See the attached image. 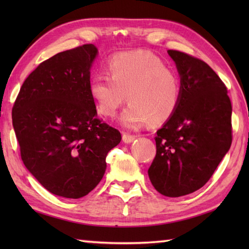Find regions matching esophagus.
<instances>
[{
	"instance_id": "1",
	"label": "esophagus",
	"mask_w": 249,
	"mask_h": 249,
	"mask_svg": "<svg viewBox=\"0 0 249 249\" xmlns=\"http://www.w3.org/2000/svg\"><path fill=\"white\" fill-rule=\"evenodd\" d=\"M136 139V136L134 135H129V134H123V141L125 143H130V142H133Z\"/></svg>"
}]
</instances>
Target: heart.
Listing matches in <instances>:
<instances>
[{
	"mask_svg": "<svg viewBox=\"0 0 249 249\" xmlns=\"http://www.w3.org/2000/svg\"><path fill=\"white\" fill-rule=\"evenodd\" d=\"M108 72L95 76L89 86L98 112L112 118L125 103L130 104L120 122L126 128H139L151 121L170 120L181 99V80L154 54L137 50L122 52L110 60Z\"/></svg>",
	"mask_w": 249,
	"mask_h": 249,
	"instance_id": "heart-1",
	"label": "heart"
}]
</instances>
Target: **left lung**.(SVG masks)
<instances>
[{
	"label": "left lung",
	"instance_id": "left-lung-1",
	"mask_svg": "<svg viewBox=\"0 0 249 249\" xmlns=\"http://www.w3.org/2000/svg\"><path fill=\"white\" fill-rule=\"evenodd\" d=\"M181 78V99L157 130L151 183L167 197H181L205 185L232 142L231 102L212 68L197 57L168 50Z\"/></svg>",
	"mask_w": 249,
	"mask_h": 249
}]
</instances>
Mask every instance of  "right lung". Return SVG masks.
Wrapping results in <instances>:
<instances>
[{"label": "right lung", "instance_id": "right-lung-1", "mask_svg": "<svg viewBox=\"0 0 249 249\" xmlns=\"http://www.w3.org/2000/svg\"><path fill=\"white\" fill-rule=\"evenodd\" d=\"M92 44L60 52L25 79L13 107V126L26 169L51 194L79 199L103 178L120 131L97 118L89 95Z\"/></svg>", "mask_w": 249, "mask_h": 249}]
</instances>
